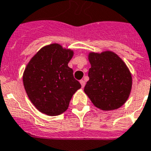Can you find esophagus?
<instances>
[{"mask_svg":"<svg viewBox=\"0 0 151 151\" xmlns=\"http://www.w3.org/2000/svg\"><path fill=\"white\" fill-rule=\"evenodd\" d=\"M80 83H81L82 87H84V86H85V84H86V82L84 81L83 79H82V80H80Z\"/></svg>","mask_w":151,"mask_h":151,"instance_id":"esophagus-1","label":"esophagus"}]
</instances>
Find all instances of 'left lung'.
<instances>
[{
	"instance_id": "1",
	"label": "left lung",
	"mask_w": 151,
	"mask_h": 151,
	"mask_svg": "<svg viewBox=\"0 0 151 151\" xmlns=\"http://www.w3.org/2000/svg\"><path fill=\"white\" fill-rule=\"evenodd\" d=\"M89 81L84 91L92 103L102 110H113L125 103L130 94L132 79L128 67L110 51L91 52Z\"/></svg>"
}]
</instances>
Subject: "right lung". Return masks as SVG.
I'll return each instance as SVG.
<instances>
[{"mask_svg": "<svg viewBox=\"0 0 151 151\" xmlns=\"http://www.w3.org/2000/svg\"><path fill=\"white\" fill-rule=\"evenodd\" d=\"M73 51L59 44L42 48L27 65L23 86L37 109L49 116H57L67 110L70 100L81 87L74 78L68 62Z\"/></svg>", "mask_w": 151, "mask_h": 151, "instance_id": "obj_1", "label": "right lung"}]
</instances>
